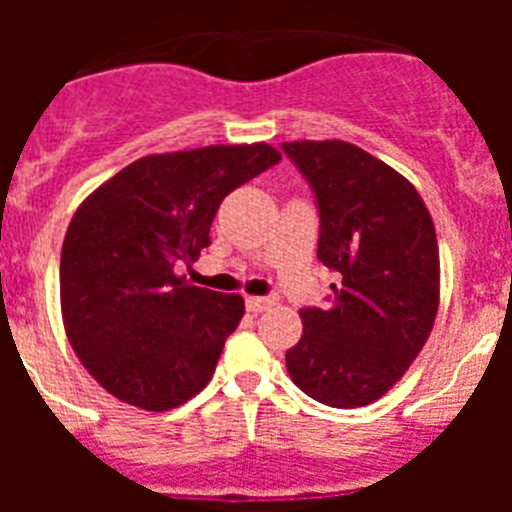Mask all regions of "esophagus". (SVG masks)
<instances>
[{"mask_svg":"<svg viewBox=\"0 0 512 512\" xmlns=\"http://www.w3.org/2000/svg\"><path fill=\"white\" fill-rule=\"evenodd\" d=\"M277 305V297H246V307L251 312H264Z\"/></svg>","mask_w":512,"mask_h":512,"instance_id":"34e87169","label":"esophagus"}]
</instances>
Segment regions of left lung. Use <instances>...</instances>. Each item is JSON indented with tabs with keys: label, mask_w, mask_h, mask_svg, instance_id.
Instances as JSON below:
<instances>
[{
	"label": "left lung",
	"mask_w": 512,
	"mask_h": 512,
	"mask_svg": "<svg viewBox=\"0 0 512 512\" xmlns=\"http://www.w3.org/2000/svg\"><path fill=\"white\" fill-rule=\"evenodd\" d=\"M318 197V259L338 271L328 310H300L292 382L330 408H364L395 387L431 336L441 300L433 217L418 189L346 140H292Z\"/></svg>",
	"instance_id": "8db88e82"
}]
</instances>
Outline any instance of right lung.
I'll return each mask as SVG.
<instances>
[{
    "label": "right lung",
    "instance_id": "1",
    "mask_svg": "<svg viewBox=\"0 0 512 512\" xmlns=\"http://www.w3.org/2000/svg\"><path fill=\"white\" fill-rule=\"evenodd\" d=\"M279 158L269 143L151 153L74 212L61 251L63 328L112 397L164 413L210 382L246 305L194 287L176 266L200 259L220 202Z\"/></svg>",
    "mask_w": 512,
    "mask_h": 512
}]
</instances>
